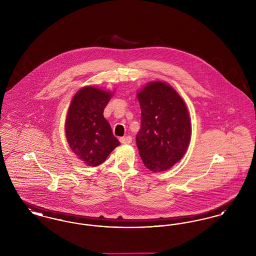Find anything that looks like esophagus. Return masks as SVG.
I'll use <instances>...</instances> for the list:
<instances>
[{
    "label": "esophagus",
    "mask_w": 256,
    "mask_h": 256,
    "mask_svg": "<svg viewBox=\"0 0 256 256\" xmlns=\"http://www.w3.org/2000/svg\"><path fill=\"white\" fill-rule=\"evenodd\" d=\"M132 141V138L130 136H124L120 138V142L122 144H130Z\"/></svg>",
    "instance_id": "1"
}]
</instances>
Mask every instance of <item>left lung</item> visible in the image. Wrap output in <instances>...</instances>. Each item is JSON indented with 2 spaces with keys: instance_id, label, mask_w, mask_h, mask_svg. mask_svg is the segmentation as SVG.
<instances>
[{
  "instance_id": "obj_1",
  "label": "left lung",
  "mask_w": 256,
  "mask_h": 256,
  "mask_svg": "<svg viewBox=\"0 0 256 256\" xmlns=\"http://www.w3.org/2000/svg\"><path fill=\"white\" fill-rule=\"evenodd\" d=\"M141 128L136 144L144 165L154 172L168 170L182 158L191 140L187 106L167 82L154 80L137 92Z\"/></svg>"
}]
</instances>
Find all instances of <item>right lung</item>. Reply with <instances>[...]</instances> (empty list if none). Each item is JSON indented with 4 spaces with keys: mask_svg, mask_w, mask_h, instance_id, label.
<instances>
[{
    "mask_svg": "<svg viewBox=\"0 0 256 256\" xmlns=\"http://www.w3.org/2000/svg\"><path fill=\"white\" fill-rule=\"evenodd\" d=\"M113 94L97 86H84L70 102L65 122L66 139L76 158L87 166H98L120 145L104 117Z\"/></svg>",
    "mask_w": 256,
    "mask_h": 256,
    "instance_id": "obj_1",
    "label": "right lung"
}]
</instances>
